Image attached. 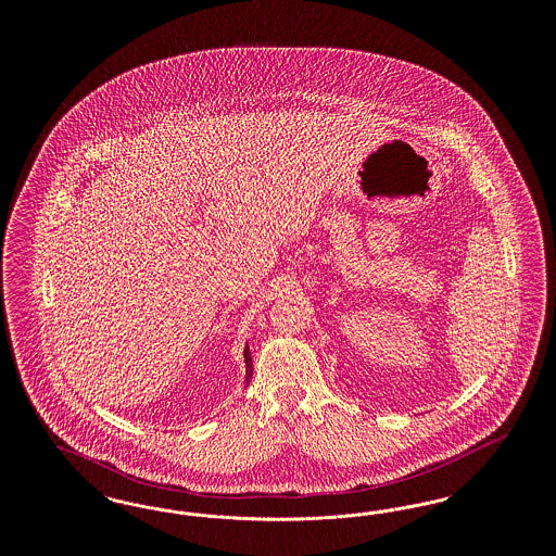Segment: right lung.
Wrapping results in <instances>:
<instances>
[{
  "label": "right lung",
  "instance_id": "add662e5",
  "mask_svg": "<svg viewBox=\"0 0 556 556\" xmlns=\"http://www.w3.org/2000/svg\"><path fill=\"white\" fill-rule=\"evenodd\" d=\"M243 358H245V381H250V377H252V356H250V348L245 345V350H243Z\"/></svg>",
  "mask_w": 556,
  "mask_h": 556
}]
</instances>
